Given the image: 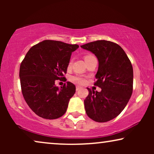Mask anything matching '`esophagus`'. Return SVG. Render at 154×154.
<instances>
[{
	"instance_id": "34e87169",
	"label": "esophagus",
	"mask_w": 154,
	"mask_h": 154,
	"mask_svg": "<svg viewBox=\"0 0 154 154\" xmlns=\"http://www.w3.org/2000/svg\"><path fill=\"white\" fill-rule=\"evenodd\" d=\"M81 86H76V88H75V90H76V91H78V90H79L80 89H81Z\"/></svg>"
}]
</instances>
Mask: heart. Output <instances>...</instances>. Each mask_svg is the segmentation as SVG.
<instances>
[{"label":"heart","mask_w":154,"mask_h":154,"mask_svg":"<svg viewBox=\"0 0 154 154\" xmlns=\"http://www.w3.org/2000/svg\"><path fill=\"white\" fill-rule=\"evenodd\" d=\"M93 57V56H92V55H86L85 57V60H88V59H89L90 57ZM71 65V62H70L69 63L68 66L70 67ZM72 81L73 82H75V83H79V84H83V83H85V79H84L82 76H79V75H78V76L73 77L72 78Z\"/></svg>","instance_id":"obj_1"}]
</instances>
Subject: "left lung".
Listing matches in <instances>:
<instances>
[{"mask_svg":"<svg viewBox=\"0 0 154 154\" xmlns=\"http://www.w3.org/2000/svg\"><path fill=\"white\" fill-rule=\"evenodd\" d=\"M97 58L98 70L94 85L102 90L87 88L88 96L84 100L88 117L99 123L111 121L125 109L132 93L133 69L121 46L113 42L97 41L81 45Z\"/></svg>","mask_w":154,"mask_h":154,"instance_id":"left-lung-1","label":"left lung"}]
</instances>
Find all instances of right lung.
<instances>
[{
	"mask_svg": "<svg viewBox=\"0 0 154 154\" xmlns=\"http://www.w3.org/2000/svg\"><path fill=\"white\" fill-rule=\"evenodd\" d=\"M79 46L45 40L33 45L20 65L22 94L31 110L45 119H58L66 113L75 86L67 82L63 87L56 80L64 79L71 53Z\"/></svg>",
	"mask_w": 154,
	"mask_h": 154,
	"instance_id": "add662e5",
	"label": "right lung"
}]
</instances>
